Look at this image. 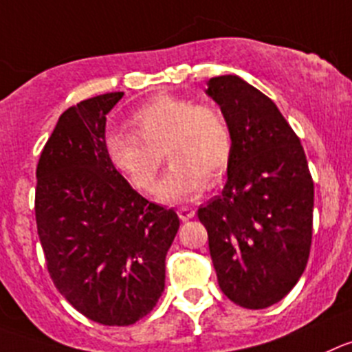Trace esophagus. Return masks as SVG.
I'll use <instances>...</instances> for the list:
<instances>
[{
    "label": "esophagus",
    "mask_w": 352,
    "mask_h": 352,
    "mask_svg": "<svg viewBox=\"0 0 352 352\" xmlns=\"http://www.w3.org/2000/svg\"><path fill=\"white\" fill-rule=\"evenodd\" d=\"M177 213H179L180 221H189V219L196 215L195 208H191V206H182V208L177 210Z\"/></svg>",
    "instance_id": "esophagus-1"
}]
</instances>
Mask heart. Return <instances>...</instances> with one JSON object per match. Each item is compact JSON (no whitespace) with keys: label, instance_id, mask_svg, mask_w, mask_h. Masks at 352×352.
<instances>
[{"label":"heart","instance_id":"heart-1","mask_svg":"<svg viewBox=\"0 0 352 352\" xmlns=\"http://www.w3.org/2000/svg\"><path fill=\"white\" fill-rule=\"evenodd\" d=\"M133 133L114 131L106 153L114 168L133 189H156L163 154L170 168L161 180V201H191L210 182L222 177L232 156V130L228 116L213 104L161 94L130 118Z\"/></svg>","mask_w":352,"mask_h":352}]
</instances>
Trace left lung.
Masks as SVG:
<instances>
[{
	"instance_id": "left-lung-1",
	"label": "left lung",
	"mask_w": 352,
	"mask_h": 352,
	"mask_svg": "<svg viewBox=\"0 0 352 352\" xmlns=\"http://www.w3.org/2000/svg\"><path fill=\"white\" fill-rule=\"evenodd\" d=\"M206 94L232 130L221 196L198 208L219 287L246 309L280 302L304 272L313 239L314 182L304 147L274 102L238 76Z\"/></svg>"
}]
</instances>
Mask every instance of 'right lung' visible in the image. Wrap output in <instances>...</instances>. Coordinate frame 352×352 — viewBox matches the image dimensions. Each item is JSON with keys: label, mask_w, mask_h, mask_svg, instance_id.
<instances>
[{"label": "right lung", "mask_w": 352, "mask_h": 352, "mask_svg": "<svg viewBox=\"0 0 352 352\" xmlns=\"http://www.w3.org/2000/svg\"><path fill=\"white\" fill-rule=\"evenodd\" d=\"M121 97L97 95L64 111L36 168V224L52 281L74 309L107 327L153 311L180 226L107 157L106 116Z\"/></svg>", "instance_id": "right-lung-1"}]
</instances>
